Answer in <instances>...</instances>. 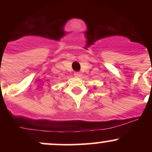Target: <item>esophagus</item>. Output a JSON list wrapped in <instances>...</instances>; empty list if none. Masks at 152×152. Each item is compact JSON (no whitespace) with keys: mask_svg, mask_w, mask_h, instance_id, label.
<instances>
[{"mask_svg":"<svg viewBox=\"0 0 152 152\" xmlns=\"http://www.w3.org/2000/svg\"><path fill=\"white\" fill-rule=\"evenodd\" d=\"M74 76H76V77H79V76H81V73L76 71V72H74Z\"/></svg>","mask_w":152,"mask_h":152,"instance_id":"obj_1","label":"esophagus"}]
</instances>
